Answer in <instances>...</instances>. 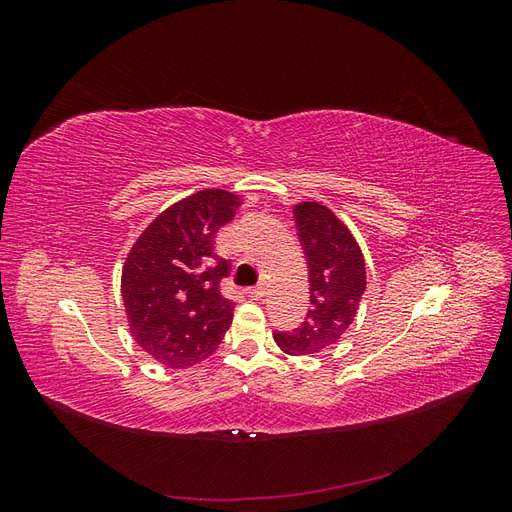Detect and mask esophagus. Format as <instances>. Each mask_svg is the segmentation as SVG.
Masks as SVG:
<instances>
[{"label":"esophagus","instance_id":"1","mask_svg":"<svg viewBox=\"0 0 512 512\" xmlns=\"http://www.w3.org/2000/svg\"><path fill=\"white\" fill-rule=\"evenodd\" d=\"M245 294H247V297H250V299H262V297H265V286H254V288H247L245 290Z\"/></svg>","mask_w":512,"mask_h":512}]
</instances>
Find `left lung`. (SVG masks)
Instances as JSON below:
<instances>
[{
  "instance_id": "obj_1",
  "label": "left lung",
  "mask_w": 512,
  "mask_h": 512,
  "mask_svg": "<svg viewBox=\"0 0 512 512\" xmlns=\"http://www.w3.org/2000/svg\"><path fill=\"white\" fill-rule=\"evenodd\" d=\"M299 241L309 267V312L294 331H275L286 354H316L339 342L365 292V258L350 228L320 203L294 205Z\"/></svg>"
}]
</instances>
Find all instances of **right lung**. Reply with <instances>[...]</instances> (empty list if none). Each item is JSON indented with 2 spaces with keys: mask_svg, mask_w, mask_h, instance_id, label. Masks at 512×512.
Wrapping results in <instances>:
<instances>
[{
  "mask_svg": "<svg viewBox=\"0 0 512 512\" xmlns=\"http://www.w3.org/2000/svg\"><path fill=\"white\" fill-rule=\"evenodd\" d=\"M241 198L203 190L170 205L136 239L121 271V297L134 342L168 367L207 359L224 339L235 301L220 292L228 260L213 237Z\"/></svg>",
  "mask_w": 512,
  "mask_h": 512,
  "instance_id": "right-lung-1",
  "label": "right lung"
}]
</instances>
